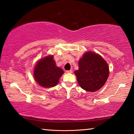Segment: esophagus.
Segmentation results:
<instances>
[{"label": "esophagus", "instance_id": "obj_1", "mask_svg": "<svg viewBox=\"0 0 134 134\" xmlns=\"http://www.w3.org/2000/svg\"><path fill=\"white\" fill-rule=\"evenodd\" d=\"M66 72H67V73H72V70H67V71H66Z\"/></svg>", "mask_w": 134, "mask_h": 134}]
</instances>
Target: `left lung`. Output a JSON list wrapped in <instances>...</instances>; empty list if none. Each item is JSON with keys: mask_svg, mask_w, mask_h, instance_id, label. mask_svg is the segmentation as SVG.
<instances>
[{"mask_svg": "<svg viewBox=\"0 0 134 134\" xmlns=\"http://www.w3.org/2000/svg\"><path fill=\"white\" fill-rule=\"evenodd\" d=\"M109 70L106 61L92 51L86 52L79 62V70L74 71L79 86L90 92L99 90L108 78Z\"/></svg>", "mask_w": 134, "mask_h": 134, "instance_id": "obj_1", "label": "left lung"}]
</instances>
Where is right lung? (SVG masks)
I'll return each instance as SVG.
<instances>
[{
    "label": "right lung",
    "mask_w": 134,
    "mask_h": 134,
    "mask_svg": "<svg viewBox=\"0 0 134 134\" xmlns=\"http://www.w3.org/2000/svg\"><path fill=\"white\" fill-rule=\"evenodd\" d=\"M63 73L62 69L57 67L53 55L41 58L35 65L34 77L43 87H52L57 85Z\"/></svg>",
    "instance_id": "1"
}]
</instances>
